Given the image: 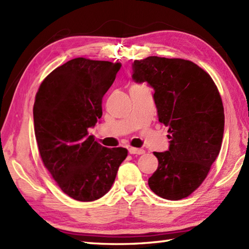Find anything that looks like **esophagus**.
I'll return each instance as SVG.
<instances>
[{"mask_svg":"<svg viewBox=\"0 0 249 249\" xmlns=\"http://www.w3.org/2000/svg\"><path fill=\"white\" fill-rule=\"evenodd\" d=\"M128 152H129V154H133V155H141V154H143L144 153V150H142V149H136V147H129L128 149Z\"/></svg>","mask_w":249,"mask_h":249,"instance_id":"34e87169","label":"esophagus"}]
</instances>
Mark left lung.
<instances>
[{
	"mask_svg": "<svg viewBox=\"0 0 249 249\" xmlns=\"http://www.w3.org/2000/svg\"><path fill=\"white\" fill-rule=\"evenodd\" d=\"M133 79L154 89L158 120L168 127L169 149L158 160L149 186L168 200L186 198L208 176L218 156L225 114L212 78L195 63L149 56L133 63Z\"/></svg>",
	"mask_w": 249,
	"mask_h": 249,
	"instance_id": "8db88e82",
	"label": "left lung"
}]
</instances>
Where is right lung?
I'll return each instance as SVG.
<instances>
[{"label": "right lung", "instance_id": "add662e5", "mask_svg": "<svg viewBox=\"0 0 249 249\" xmlns=\"http://www.w3.org/2000/svg\"><path fill=\"white\" fill-rule=\"evenodd\" d=\"M120 63L77 57L46 77L36 94L34 129L41 160L60 188L78 201L107 194L126 156L124 147L108 149L89 136L103 115V97Z\"/></svg>", "mask_w": 249, "mask_h": 249}]
</instances>
